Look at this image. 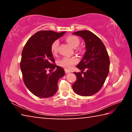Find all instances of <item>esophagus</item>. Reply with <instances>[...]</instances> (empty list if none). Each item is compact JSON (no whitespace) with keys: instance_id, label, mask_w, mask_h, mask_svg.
<instances>
[{"instance_id":"esophagus-1","label":"esophagus","mask_w":132,"mask_h":132,"mask_svg":"<svg viewBox=\"0 0 132 132\" xmlns=\"http://www.w3.org/2000/svg\"><path fill=\"white\" fill-rule=\"evenodd\" d=\"M65 73H70V72H71V71H70V70H67V69H65Z\"/></svg>"}]
</instances>
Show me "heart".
Segmentation results:
<instances>
[{
  "label": "heart",
  "mask_w": 132,
  "mask_h": 132,
  "mask_svg": "<svg viewBox=\"0 0 132 132\" xmlns=\"http://www.w3.org/2000/svg\"><path fill=\"white\" fill-rule=\"evenodd\" d=\"M66 41L73 48H76L80 44V40L77 37L74 35H69L66 38ZM59 42L58 40H55L51 46V50L52 54L56 55L57 53L58 46ZM79 62L76 57H64L58 61V64L66 69H70L72 67Z\"/></svg>",
  "instance_id": "obj_1"
}]
</instances>
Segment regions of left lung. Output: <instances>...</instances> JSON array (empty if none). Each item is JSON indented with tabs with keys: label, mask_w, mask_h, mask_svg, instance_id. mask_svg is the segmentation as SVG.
Segmentation results:
<instances>
[{
	"label": "left lung",
	"mask_w": 132,
	"mask_h": 132,
	"mask_svg": "<svg viewBox=\"0 0 132 132\" xmlns=\"http://www.w3.org/2000/svg\"><path fill=\"white\" fill-rule=\"evenodd\" d=\"M73 34L81 37L86 44L84 56L77 65L81 72L74 73L77 80L72 85L73 90L81 96L93 95L101 90L108 76L110 64L108 52L101 40L91 31H79ZM84 70L86 71L84 73Z\"/></svg>",
	"instance_id": "1"
}]
</instances>
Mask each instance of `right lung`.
<instances>
[{
  "label": "right lung",
  "mask_w": 132,
  "mask_h": 132,
  "mask_svg": "<svg viewBox=\"0 0 132 132\" xmlns=\"http://www.w3.org/2000/svg\"><path fill=\"white\" fill-rule=\"evenodd\" d=\"M51 30L40 31L27 42L22 51L20 68L23 80L31 93L40 98L52 97L57 91V82L64 70L53 64L51 50L52 42L65 34ZM48 69L54 70L48 73Z\"/></svg>",
  "instance_id": "add662e5"
}]
</instances>
